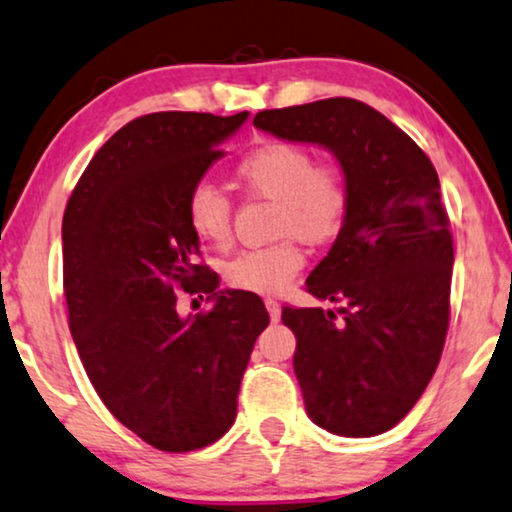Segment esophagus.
<instances>
[{"instance_id":"1","label":"esophagus","mask_w":512,"mask_h":512,"mask_svg":"<svg viewBox=\"0 0 512 512\" xmlns=\"http://www.w3.org/2000/svg\"><path fill=\"white\" fill-rule=\"evenodd\" d=\"M264 306H267V311H269V316H271V320H274V323H276V320H278V318H281V304H278V302H276V299H271V297H267V299H264Z\"/></svg>"}]
</instances>
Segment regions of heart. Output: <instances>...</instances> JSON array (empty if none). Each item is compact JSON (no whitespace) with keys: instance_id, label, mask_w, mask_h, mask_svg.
I'll use <instances>...</instances> for the list:
<instances>
[{"instance_id":"b5f03b06","label":"heart","mask_w":512,"mask_h":512,"mask_svg":"<svg viewBox=\"0 0 512 512\" xmlns=\"http://www.w3.org/2000/svg\"><path fill=\"white\" fill-rule=\"evenodd\" d=\"M236 180L252 194L278 201L274 231L285 236L267 248L236 252L222 264L227 285L245 292H278L304 267L297 236L311 245L332 243L351 217L353 192L342 163L316 161L309 147L267 140L234 168ZM185 220L201 243L224 248L231 241V203L220 189L199 182L189 189Z\"/></svg>"}]
</instances>
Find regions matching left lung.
I'll use <instances>...</instances> for the list:
<instances>
[{
	"mask_svg": "<svg viewBox=\"0 0 512 512\" xmlns=\"http://www.w3.org/2000/svg\"><path fill=\"white\" fill-rule=\"evenodd\" d=\"M252 124L332 149L353 206L306 292L339 311L283 306L309 417L325 431L370 438L417 405L449 327L454 241L440 180L417 142L353 98L257 112Z\"/></svg>",
	"mask_w": 512,
	"mask_h": 512,
	"instance_id": "obj_1",
	"label": "left lung"
}]
</instances>
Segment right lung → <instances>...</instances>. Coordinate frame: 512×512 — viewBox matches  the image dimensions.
Returning <instances> with one entry per match:
<instances>
[{
  "instance_id": "right-lung-1",
  "label": "right lung",
  "mask_w": 512,
  "mask_h": 512,
  "mask_svg": "<svg viewBox=\"0 0 512 512\" xmlns=\"http://www.w3.org/2000/svg\"><path fill=\"white\" fill-rule=\"evenodd\" d=\"M248 112H154L98 149L63 217L67 323L95 393L147 445H213L236 419L252 346L269 325L252 292L217 295L185 201ZM216 297L180 319L176 290Z\"/></svg>"
}]
</instances>
